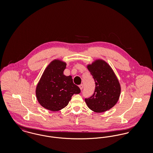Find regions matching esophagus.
Returning <instances> with one entry per match:
<instances>
[{
	"instance_id": "34e87169",
	"label": "esophagus",
	"mask_w": 153,
	"mask_h": 153,
	"mask_svg": "<svg viewBox=\"0 0 153 153\" xmlns=\"http://www.w3.org/2000/svg\"><path fill=\"white\" fill-rule=\"evenodd\" d=\"M79 88H80L81 90H82V88H83V85H82V84H81V85H79Z\"/></svg>"
}]
</instances>
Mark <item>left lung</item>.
<instances>
[{"mask_svg":"<svg viewBox=\"0 0 153 153\" xmlns=\"http://www.w3.org/2000/svg\"><path fill=\"white\" fill-rule=\"evenodd\" d=\"M95 82L94 94L85 99L88 108L100 113L112 108L118 101L121 88L111 67L102 59H96L87 65Z\"/></svg>","mask_w":153,"mask_h":153,"instance_id":"left-lung-1","label":"left lung"}]
</instances>
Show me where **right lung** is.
I'll return each instance as SVG.
<instances>
[{
    "label": "right lung",
    "instance_id": "add662e5",
    "mask_svg": "<svg viewBox=\"0 0 153 153\" xmlns=\"http://www.w3.org/2000/svg\"><path fill=\"white\" fill-rule=\"evenodd\" d=\"M66 64L54 59L46 68L36 85L38 102L46 109L58 111L68 104L74 94L81 91L73 82L71 76L64 74Z\"/></svg>",
    "mask_w": 153,
    "mask_h": 153
}]
</instances>
